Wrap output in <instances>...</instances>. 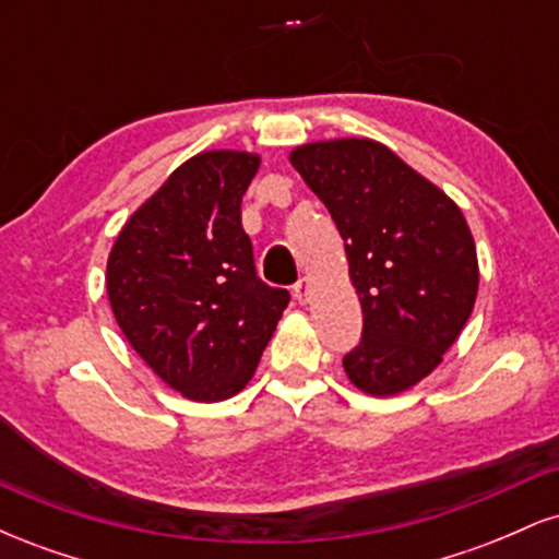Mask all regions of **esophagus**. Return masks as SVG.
<instances>
[{
  "instance_id": "obj_1",
  "label": "esophagus",
  "mask_w": 559,
  "mask_h": 559,
  "mask_svg": "<svg viewBox=\"0 0 559 559\" xmlns=\"http://www.w3.org/2000/svg\"><path fill=\"white\" fill-rule=\"evenodd\" d=\"M310 292H312V284L307 275H301V278L294 284V299L299 301V305H307L310 301Z\"/></svg>"
}]
</instances>
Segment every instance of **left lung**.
I'll use <instances>...</instances> for the list:
<instances>
[{"label":"left lung","mask_w":559,"mask_h":559,"mask_svg":"<svg viewBox=\"0 0 559 559\" xmlns=\"http://www.w3.org/2000/svg\"><path fill=\"white\" fill-rule=\"evenodd\" d=\"M288 159L329 207L362 305L346 376L370 396L407 391L441 362L476 305L463 210L373 139L301 144Z\"/></svg>","instance_id":"left-lung-1"}]
</instances>
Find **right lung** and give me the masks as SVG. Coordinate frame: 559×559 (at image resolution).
<instances>
[{
	"mask_svg": "<svg viewBox=\"0 0 559 559\" xmlns=\"http://www.w3.org/2000/svg\"><path fill=\"white\" fill-rule=\"evenodd\" d=\"M260 157L213 150L128 217L107 258V297L136 355L194 402L239 394L288 305L262 284L241 228Z\"/></svg>",
	"mask_w": 559,
	"mask_h": 559,
	"instance_id": "obj_1",
	"label": "right lung"
}]
</instances>
